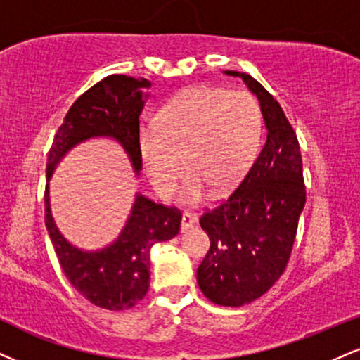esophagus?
<instances>
[{"mask_svg":"<svg viewBox=\"0 0 360 360\" xmlns=\"http://www.w3.org/2000/svg\"><path fill=\"white\" fill-rule=\"evenodd\" d=\"M198 221V216L194 213H189V211H184L183 213V221H181V229L186 231V229H189L191 226H194Z\"/></svg>","mask_w":360,"mask_h":360,"instance_id":"1","label":"esophagus"}]
</instances>
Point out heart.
Instances as JSON below:
<instances>
[{
  "mask_svg": "<svg viewBox=\"0 0 360 360\" xmlns=\"http://www.w3.org/2000/svg\"><path fill=\"white\" fill-rule=\"evenodd\" d=\"M263 117L248 92L194 86L171 98L158 115V129L139 134L147 177L162 198L174 194L186 171L191 174L184 201L198 202L206 188L224 194L235 188L257 158Z\"/></svg>",
  "mask_w": 360,
  "mask_h": 360,
  "instance_id": "obj_1",
  "label": "heart"
}]
</instances>
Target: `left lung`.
<instances>
[{"instance_id":"left-lung-1","label":"left lung","mask_w":360,"mask_h":360,"mask_svg":"<svg viewBox=\"0 0 360 360\" xmlns=\"http://www.w3.org/2000/svg\"><path fill=\"white\" fill-rule=\"evenodd\" d=\"M226 73L257 95L268 134L235 191L199 218L211 246L198 285L213 304L241 307L266 293L287 268L307 193L297 134L280 103L248 73Z\"/></svg>"}]
</instances>
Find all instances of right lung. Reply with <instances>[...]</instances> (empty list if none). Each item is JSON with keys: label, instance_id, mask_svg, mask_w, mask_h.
<instances>
[{"label": "right lung", "instance_id": "add662e5", "mask_svg": "<svg viewBox=\"0 0 360 360\" xmlns=\"http://www.w3.org/2000/svg\"><path fill=\"white\" fill-rule=\"evenodd\" d=\"M150 84L129 75H109L82 94L65 115L51 142L46 179L73 146L90 137H114L141 171L139 115L144 109L142 92ZM181 211L155 205L137 194L129 221L120 236L101 251H82L60 235L50 213L49 184L45 188V224L65 276L90 304L105 310H127L149 290L150 246L179 233Z\"/></svg>", "mask_w": 360, "mask_h": 360}]
</instances>
